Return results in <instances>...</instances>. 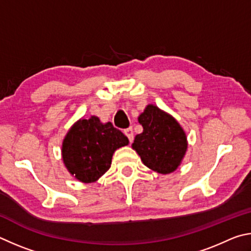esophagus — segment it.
<instances>
[{
	"instance_id": "obj_1",
	"label": "esophagus",
	"mask_w": 251,
	"mask_h": 251,
	"mask_svg": "<svg viewBox=\"0 0 251 251\" xmlns=\"http://www.w3.org/2000/svg\"><path fill=\"white\" fill-rule=\"evenodd\" d=\"M125 134L126 135V137H128V139H129V141L130 142H132L133 141V129H132V126H130V128H128V129H126L125 130Z\"/></svg>"
}]
</instances>
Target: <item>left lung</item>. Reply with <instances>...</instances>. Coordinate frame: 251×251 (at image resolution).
<instances>
[{"label": "left lung", "instance_id": "obj_1", "mask_svg": "<svg viewBox=\"0 0 251 251\" xmlns=\"http://www.w3.org/2000/svg\"><path fill=\"white\" fill-rule=\"evenodd\" d=\"M143 132L135 135L132 148L149 169L169 174L177 169L187 149L186 135L177 121L149 104L139 117Z\"/></svg>", "mask_w": 251, "mask_h": 251}]
</instances>
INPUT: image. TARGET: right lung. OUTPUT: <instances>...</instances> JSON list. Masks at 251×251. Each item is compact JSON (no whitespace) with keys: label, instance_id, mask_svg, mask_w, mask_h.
<instances>
[{"label":"right lung","instance_id":"1","mask_svg":"<svg viewBox=\"0 0 251 251\" xmlns=\"http://www.w3.org/2000/svg\"><path fill=\"white\" fill-rule=\"evenodd\" d=\"M128 143V138L111 122L102 125L99 118L90 117L75 123L61 153L70 174L80 182L91 183L109 170L114 151Z\"/></svg>","mask_w":251,"mask_h":251}]
</instances>
